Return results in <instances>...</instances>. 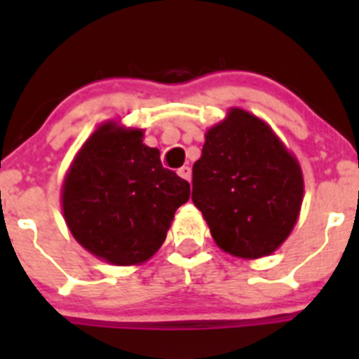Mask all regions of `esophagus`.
<instances>
[{
    "label": "esophagus",
    "instance_id": "1",
    "mask_svg": "<svg viewBox=\"0 0 359 359\" xmlns=\"http://www.w3.org/2000/svg\"><path fill=\"white\" fill-rule=\"evenodd\" d=\"M177 174L183 177V180H187L189 182L190 180V174H192V170H190V167H187V165H183L182 169H177Z\"/></svg>",
    "mask_w": 359,
    "mask_h": 359
}]
</instances>
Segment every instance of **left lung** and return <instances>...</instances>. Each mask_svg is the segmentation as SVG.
I'll use <instances>...</instances> for the list:
<instances>
[{
  "instance_id": "8db88e82",
  "label": "left lung",
  "mask_w": 359,
  "mask_h": 359,
  "mask_svg": "<svg viewBox=\"0 0 359 359\" xmlns=\"http://www.w3.org/2000/svg\"><path fill=\"white\" fill-rule=\"evenodd\" d=\"M304 177L271 128L243 109L207 133L192 167V201L217 246L243 259L269 255L293 230Z\"/></svg>"
}]
</instances>
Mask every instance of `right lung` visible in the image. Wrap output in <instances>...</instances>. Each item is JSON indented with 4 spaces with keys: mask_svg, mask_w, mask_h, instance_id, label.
Listing matches in <instances>:
<instances>
[{
    "mask_svg": "<svg viewBox=\"0 0 359 359\" xmlns=\"http://www.w3.org/2000/svg\"><path fill=\"white\" fill-rule=\"evenodd\" d=\"M142 131L106 123L90 136L62 187V212L88 252L116 266L140 264L158 252L189 201L190 185L165 169Z\"/></svg>",
    "mask_w": 359,
    "mask_h": 359,
    "instance_id": "right-lung-1",
    "label": "right lung"
}]
</instances>
